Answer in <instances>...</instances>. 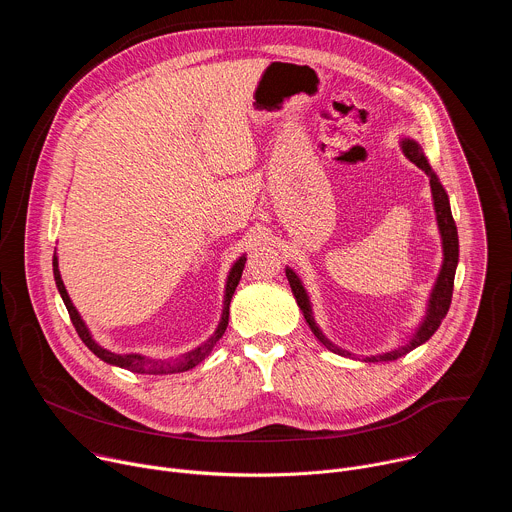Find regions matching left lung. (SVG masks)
<instances>
[{"mask_svg":"<svg viewBox=\"0 0 512 512\" xmlns=\"http://www.w3.org/2000/svg\"><path fill=\"white\" fill-rule=\"evenodd\" d=\"M403 156L413 162L419 170H423L429 176V188H431V200H433V210H435V221H437V231H440V239H442V267L440 273L435 277V283L429 291V298L425 304V314L421 318V322L415 326L413 334L409 336V340H405L403 344L389 348L385 352H377V354H369V356H358L342 346H338L336 342H332L322 328L318 326L316 318H314V308H312V300L308 296V291L300 279V275L291 269L289 265H285V277L289 281L291 291H294V298L298 302V308L302 310L306 324L310 326V330L314 332V336L334 354L346 356V358H356L360 362H389V360H397L401 356H405L407 352L415 350L417 346L425 344L435 330L440 328L442 320L446 318L450 304H452V291H454V277H456V267H458V257H460V243H458V229L454 223L452 216V208H450V198L446 188L442 186L440 178L431 170L419 141H415L413 137H401L399 141Z\"/></svg>","mask_w":512,"mask_h":512,"instance_id":"obj_1","label":"left lung"}]
</instances>
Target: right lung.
<instances>
[{"label": "right lung", "instance_id": "right-lung-1", "mask_svg": "<svg viewBox=\"0 0 512 512\" xmlns=\"http://www.w3.org/2000/svg\"><path fill=\"white\" fill-rule=\"evenodd\" d=\"M245 261H247V255L243 253L233 265H231V271L227 275V281H225V298H223V312H221V320H218L214 332L202 342L198 344L196 348L188 350V352H182V354H176V356H168V358H156V356H145V354H139V352H129V354H117V352H111L107 348H103L91 334L87 322L83 320V316L79 314V310L75 308V304H72L68 291L64 287V281L60 277V269H58V255L54 251L52 255V273H54V281H56V287H58V294L68 310V316L72 320V326L77 328L81 340L87 344V348L99 356L103 362L107 364H113V367H119V369H125V371H131V373H137V375H174V373H184V371H190L194 369L196 364H200L210 352L212 348L216 346V342L223 338L227 326H229V306H231V300H233V294L235 289L239 285V279L243 275V267H245Z\"/></svg>", "mask_w": 512, "mask_h": 512}]
</instances>
